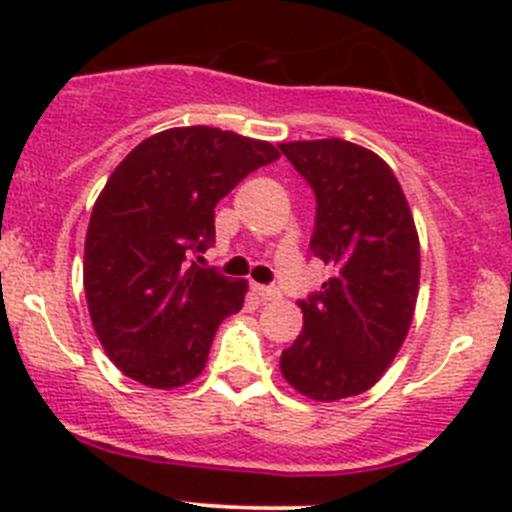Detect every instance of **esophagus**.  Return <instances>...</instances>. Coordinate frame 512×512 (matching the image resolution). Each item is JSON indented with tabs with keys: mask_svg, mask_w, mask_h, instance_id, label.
<instances>
[{
	"mask_svg": "<svg viewBox=\"0 0 512 512\" xmlns=\"http://www.w3.org/2000/svg\"><path fill=\"white\" fill-rule=\"evenodd\" d=\"M252 292L257 294V297L262 299V302H275V299H280V289L275 287H267V285H257V282H252Z\"/></svg>",
	"mask_w": 512,
	"mask_h": 512,
	"instance_id": "34e87169",
	"label": "esophagus"
}]
</instances>
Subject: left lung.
I'll list each match as a JSON object with an SVG mask.
<instances>
[{"mask_svg": "<svg viewBox=\"0 0 512 512\" xmlns=\"http://www.w3.org/2000/svg\"><path fill=\"white\" fill-rule=\"evenodd\" d=\"M317 195L309 247L334 277L299 302L302 334L282 352L292 389L312 401L364 394L399 354L416 312L421 250L394 170L342 138L280 143Z\"/></svg>", "mask_w": 512, "mask_h": 512, "instance_id": "1", "label": "left lung"}]
</instances>
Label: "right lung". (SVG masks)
Returning <instances> with one entry per match:
<instances>
[{
  "label": "right lung",
  "instance_id": "1",
  "mask_svg": "<svg viewBox=\"0 0 512 512\" xmlns=\"http://www.w3.org/2000/svg\"><path fill=\"white\" fill-rule=\"evenodd\" d=\"M277 158L267 141L183 126L138 143L106 180L86 232L84 289L98 342L128 379L178 389L205 369L247 280L185 257L215 242V205Z\"/></svg>",
  "mask_w": 512,
  "mask_h": 512
}]
</instances>
